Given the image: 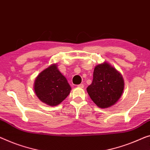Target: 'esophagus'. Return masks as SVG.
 I'll use <instances>...</instances> for the list:
<instances>
[{
	"label": "esophagus",
	"mask_w": 150,
	"mask_h": 150,
	"mask_svg": "<svg viewBox=\"0 0 150 150\" xmlns=\"http://www.w3.org/2000/svg\"><path fill=\"white\" fill-rule=\"evenodd\" d=\"M77 87H79V88H83V87H84V85L83 84V83H81V84L78 85Z\"/></svg>",
	"instance_id": "1"
}]
</instances>
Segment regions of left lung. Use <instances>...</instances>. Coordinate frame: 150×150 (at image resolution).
I'll return each instance as SVG.
<instances>
[{"mask_svg":"<svg viewBox=\"0 0 150 150\" xmlns=\"http://www.w3.org/2000/svg\"><path fill=\"white\" fill-rule=\"evenodd\" d=\"M124 89L122 75L106 62L98 64L93 71V81L87 91L93 102L102 108L115 104Z\"/></svg>","mask_w":150,"mask_h":150,"instance_id":"8db88e82","label":"left lung"}]
</instances>
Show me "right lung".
I'll use <instances>...</instances> for the list:
<instances>
[{"instance_id": "add662e5", "label": "right lung", "mask_w": 150, "mask_h": 150, "mask_svg": "<svg viewBox=\"0 0 150 150\" xmlns=\"http://www.w3.org/2000/svg\"><path fill=\"white\" fill-rule=\"evenodd\" d=\"M71 88L66 78L52 64L41 72L34 83V91L39 99L50 106H57L70 93Z\"/></svg>"}]
</instances>
